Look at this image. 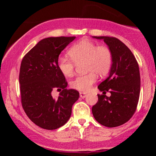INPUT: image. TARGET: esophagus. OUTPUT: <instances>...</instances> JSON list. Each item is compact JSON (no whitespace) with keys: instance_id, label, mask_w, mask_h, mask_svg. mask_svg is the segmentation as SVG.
Instances as JSON below:
<instances>
[{"instance_id":"esophagus-1","label":"esophagus","mask_w":156,"mask_h":156,"mask_svg":"<svg viewBox=\"0 0 156 156\" xmlns=\"http://www.w3.org/2000/svg\"><path fill=\"white\" fill-rule=\"evenodd\" d=\"M80 97L81 98H85L86 97H87V93L83 92H80Z\"/></svg>"}]
</instances>
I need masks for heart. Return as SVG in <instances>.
<instances>
[{
	"mask_svg": "<svg viewBox=\"0 0 156 156\" xmlns=\"http://www.w3.org/2000/svg\"><path fill=\"white\" fill-rule=\"evenodd\" d=\"M69 58L59 56L57 60L58 70L66 77L74 73L75 64L83 62L85 70L89 72L84 76H77L70 83L71 87L79 91H88L96 80V75L105 76L112 65V53L106 46H98L92 41L83 39L77 42L67 52Z\"/></svg>",
	"mask_w": 156,
	"mask_h": 156,
	"instance_id": "1",
	"label": "heart"
}]
</instances>
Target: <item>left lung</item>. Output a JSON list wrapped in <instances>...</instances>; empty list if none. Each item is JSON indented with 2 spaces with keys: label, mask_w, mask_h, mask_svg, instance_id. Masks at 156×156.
I'll list each match as a JSON object with an SVG mask.
<instances>
[{
  "label": "left lung",
  "mask_w": 156,
  "mask_h": 156,
  "mask_svg": "<svg viewBox=\"0 0 156 156\" xmlns=\"http://www.w3.org/2000/svg\"><path fill=\"white\" fill-rule=\"evenodd\" d=\"M102 39L112 53L108 77L98 88V101L92 111L96 121L108 128L127 122L136 109L140 94V73L137 61L130 50L119 39L110 37H92ZM111 93L110 97L105 92Z\"/></svg>",
  "instance_id": "left-lung-1"
}]
</instances>
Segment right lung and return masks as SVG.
<instances>
[{
	"instance_id": "1",
	"label": "right lung",
	"mask_w": 156,
	"mask_h": 156,
	"mask_svg": "<svg viewBox=\"0 0 156 156\" xmlns=\"http://www.w3.org/2000/svg\"><path fill=\"white\" fill-rule=\"evenodd\" d=\"M76 37L42 39L23 57L20 70L21 102L28 118L40 128L55 130L67 123L79 92L67 89L65 77L58 70L61 52ZM62 90L55 99L51 91Z\"/></svg>"
}]
</instances>
